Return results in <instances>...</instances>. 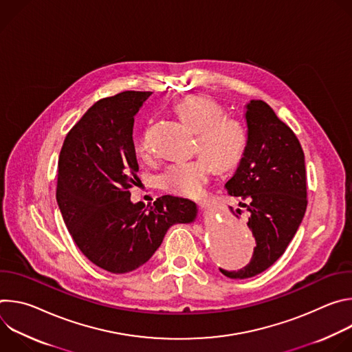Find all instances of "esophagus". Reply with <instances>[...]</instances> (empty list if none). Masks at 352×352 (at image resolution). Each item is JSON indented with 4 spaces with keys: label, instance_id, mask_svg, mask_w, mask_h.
I'll use <instances>...</instances> for the list:
<instances>
[{
    "label": "esophagus",
    "instance_id": "1",
    "mask_svg": "<svg viewBox=\"0 0 352 352\" xmlns=\"http://www.w3.org/2000/svg\"><path fill=\"white\" fill-rule=\"evenodd\" d=\"M200 206H202L204 209H206V208H209V206H210V202H209V200L204 199V200H202V202H200Z\"/></svg>",
    "mask_w": 352,
    "mask_h": 352
}]
</instances>
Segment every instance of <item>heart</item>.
Listing matches in <instances>:
<instances>
[{
  "mask_svg": "<svg viewBox=\"0 0 352 352\" xmlns=\"http://www.w3.org/2000/svg\"><path fill=\"white\" fill-rule=\"evenodd\" d=\"M175 110L197 132L196 150L206 157L174 160L162 170L159 178L166 190L193 197L202 193L209 182L214 171V162L220 170L236 164L246 146V133L238 121L226 118L224 107L206 94L182 98ZM136 150L142 159L152 157L153 150L147 132L140 135Z\"/></svg>",
  "mask_w": 352,
  "mask_h": 352,
  "instance_id": "1",
  "label": "heart"
}]
</instances>
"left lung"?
Here are the masks:
<instances>
[{
    "mask_svg": "<svg viewBox=\"0 0 352 352\" xmlns=\"http://www.w3.org/2000/svg\"><path fill=\"white\" fill-rule=\"evenodd\" d=\"M245 118L243 157L226 188L243 200L239 205L250 213L248 227L256 246L241 270L220 269L224 276L239 280L265 272L285 252L308 206L305 156L292 129L262 100L246 106Z\"/></svg>",
    "mask_w": 352,
    "mask_h": 352,
    "instance_id": "8db88e82",
    "label": "left lung"
}]
</instances>
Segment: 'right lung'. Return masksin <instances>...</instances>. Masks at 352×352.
Wrapping results in <instances>:
<instances>
[{
    "instance_id": "right-lung-1",
    "label": "right lung",
    "mask_w": 352,
    "mask_h": 352,
    "mask_svg": "<svg viewBox=\"0 0 352 352\" xmlns=\"http://www.w3.org/2000/svg\"><path fill=\"white\" fill-rule=\"evenodd\" d=\"M152 91H122L94 103L67 133L56 197L80 252L122 274L144 265L175 223L196 217L192 200L164 195L153 205L131 202L138 181L133 118Z\"/></svg>"
}]
</instances>
